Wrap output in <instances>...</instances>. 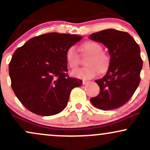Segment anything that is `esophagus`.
I'll return each mask as SVG.
<instances>
[{
	"label": "esophagus",
	"instance_id": "esophagus-1",
	"mask_svg": "<svg viewBox=\"0 0 150 150\" xmlns=\"http://www.w3.org/2000/svg\"><path fill=\"white\" fill-rule=\"evenodd\" d=\"M88 82V81H85V80H83V81H82V84H84H84H86Z\"/></svg>",
	"mask_w": 150,
	"mask_h": 150
}]
</instances>
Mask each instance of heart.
Listing matches in <instances>:
<instances>
[{"instance_id":"1","label":"heart","mask_w":150,"mask_h":150,"mask_svg":"<svg viewBox=\"0 0 150 150\" xmlns=\"http://www.w3.org/2000/svg\"><path fill=\"white\" fill-rule=\"evenodd\" d=\"M84 52L90 54L87 59V66L74 70L71 72L72 75L83 79L93 78L97 75L98 71L104 73L107 71L110 65V57L107 53L103 52L102 46L96 41H88L83 45ZM66 59L71 69L76 68L79 64V55L75 45H72L66 53Z\"/></svg>"}]
</instances>
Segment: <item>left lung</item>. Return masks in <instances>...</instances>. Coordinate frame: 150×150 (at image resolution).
<instances>
[{"instance_id": "8db88e82", "label": "left lung", "mask_w": 150, "mask_h": 150, "mask_svg": "<svg viewBox=\"0 0 150 150\" xmlns=\"http://www.w3.org/2000/svg\"><path fill=\"white\" fill-rule=\"evenodd\" d=\"M89 39L103 43L111 57L106 75L95 81L100 86L99 94L90 101L105 111L117 109L129 100L141 81L143 60L139 45L129 33L114 29L93 33Z\"/></svg>"}]
</instances>
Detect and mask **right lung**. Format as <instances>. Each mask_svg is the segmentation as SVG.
<instances>
[{
	"label": "right lung",
	"instance_id": "right-lung-1",
	"mask_svg": "<svg viewBox=\"0 0 150 150\" xmlns=\"http://www.w3.org/2000/svg\"><path fill=\"white\" fill-rule=\"evenodd\" d=\"M81 36L50 33L32 38L17 48L9 64L15 95L26 109L48 116L65 109L72 89L82 81L68 75L66 53Z\"/></svg>",
	"mask_w": 150,
	"mask_h": 150
}]
</instances>
